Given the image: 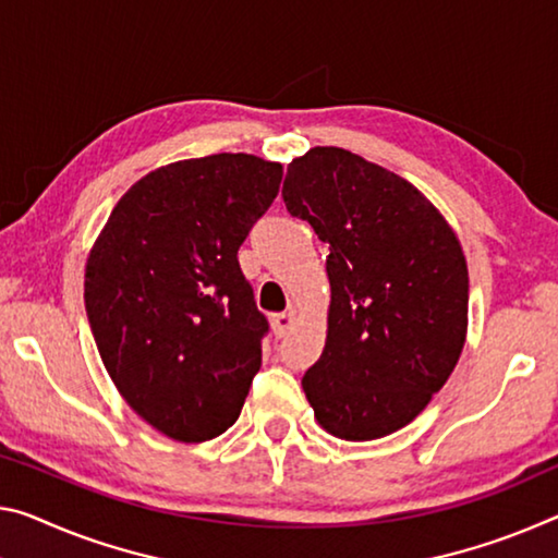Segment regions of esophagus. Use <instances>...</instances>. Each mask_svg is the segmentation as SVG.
<instances>
[{"label":"esophagus","instance_id":"obj_1","mask_svg":"<svg viewBox=\"0 0 558 558\" xmlns=\"http://www.w3.org/2000/svg\"><path fill=\"white\" fill-rule=\"evenodd\" d=\"M270 323H272V332H276L278 338H286L288 330H290V327H293V323H295V311L276 313V315L270 317Z\"/></svg>","mask_w":558,"mask_h":558}]
</instances>
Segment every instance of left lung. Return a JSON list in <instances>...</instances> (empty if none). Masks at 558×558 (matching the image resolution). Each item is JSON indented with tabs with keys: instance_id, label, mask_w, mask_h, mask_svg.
<instances>
[{
	"instance_id": "1",
	"label": "left lung",
	"mask_w": 558,
	"mask_h": 558,
	"mask_svg": "<svg viewBox=\"0 0 558 558\" xmlns=\"http://www.w3.org/2000/svg\"><path fill=\"white\" fill-rule=\"evenodd\" d=\"M282 201L330 245L327 340L303 377L307 402L340 439L392 435L429 404L462 355V245L410 181L344 148L295 158Z\"/></svg>"
}]
</instances>
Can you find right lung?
<instances>
[{
    "instance_id": "right-lung-1",
    "label": "right lung",
    "mask_w": 558,
    "mask_h": 558,
    "mask_svg": "<svg viewBox=\"0 0 558 558\" xmlns=\"http://www.w3.org/2000/svg\"><path fill=\"white\" fill-rule=\"evenodd\" d=\"M282 166L214 154L158 168L123 193L86 260L84 300L106 373L175 441L231 427L270 325L238 247L276 201Z\"/></svg>"
}]
</instances>
